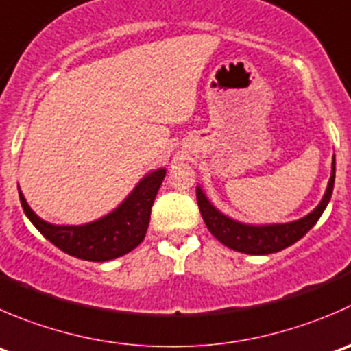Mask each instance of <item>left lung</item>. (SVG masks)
<instances>
[{
	"label": "left lung",
	"instance_id": "obj_1",
	"mask_svg": "<svg viewBox=\"0 0 351 351\" xmlns=\"http://www.w3.org/2000/svg\"><path fill=\"white\" fill-rule=\"evenodd\" d=\"M336 175V159L332 156L331 178H329L328 189L324 197L319 202L312 213L300 217L291 223H274V224H247L241 221L233 219L221 213L214 204L207 199L202 186H197V202H199L200 214L206 223L207 230L217 238L223 245H226L231 250L241 252V254L250 255H266L280 252L283 248L290 247L295 241L300 240L312 226L319 221L321 214L328 207L332 195V186H335Z\"/></svg>",
	"mask_w": 351,
	"mask_h": 351
}]
</instances>
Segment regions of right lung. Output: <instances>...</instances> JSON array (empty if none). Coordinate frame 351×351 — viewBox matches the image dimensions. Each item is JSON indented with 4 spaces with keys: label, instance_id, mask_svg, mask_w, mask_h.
Masks as SVG:
<instances>
[{
    "label": "right lung",
    "instance_id": "obj_1",
    "mask_svg": "<svg viewBox=\"0 0 351 351\" xmlns=\"http://www.w3.org/2000/svg\"><path fill=\"white\" fill-rule=\"evenodd\" d=\"M165 176V168L147 173L117 209L85 224L47 223L30 209L20 189L19 195L25 216L46 240L77 258L104 262L121 257L142 243L147 233L152 204Z\"/></svg>",
    "mask_w": 351,
    "mask_h": 351
}]
</instances>
